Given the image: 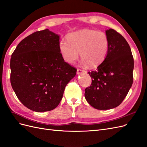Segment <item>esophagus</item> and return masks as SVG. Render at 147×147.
Segmentation results:
<instances>
[{"mask_svg":"<svg viewBox=\"0 0 147 147\" xmlns=\"http://www.w3.org/2000/svg\"><path fill=\"white\" fill-rule=\"evenodd\" d=\"M84 72H85V71L83 70H81V69H77V74L78 75L84 73Z\"/></svg>","mask_w":147,"mask_h":147,"instance_id":"1","label":"esophagus"}]
</instances>
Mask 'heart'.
I'll return each instance as SVG.
<instances>
[{
    "mask_svg": "<svg viewBox=\"0 0 147 147\" xmlns=\"http://www.w3.org/2000/svg\"><path fill=\"white\" fill-rule=\"evenodd\" d=\"M109 45V38L105 32L84 29L67 35V41L61 40L59 49L63 59L69 64L77 60L80 51L82 65L94 67L105 61Z\"/></svg>",
    "mask_w": 147,
    "mask_h": 147,
    "instance_id": "heart-1",
    "label": "heart"
}]
</instances>
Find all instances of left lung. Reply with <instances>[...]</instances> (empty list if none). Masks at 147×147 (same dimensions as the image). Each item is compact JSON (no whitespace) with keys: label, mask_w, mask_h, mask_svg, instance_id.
Returning <instances> with one entry per match:
<instances>
[{"label":"left lung","mask_w":147,"mask_h":147,"mask_svg":"<svg viewBox=\"0 0 147 147\" xmlns=\"http://www.w3.org/2000/svg\"><path fill=\"white\" fill-rule=\"evenodd\" d=\"M109 38L106 57L96 70L89 72L92 85L85 89L86 100L100 110L118 106L127 94L133 83L134 59L125 39L113 29L106 30Z\"/></svg>","instance_id":"1"}]
</instances>
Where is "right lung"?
Instances as JSON below:
<instances>
[{"label":"right lung","instance_id":"1","mask_svg":"<svg viewBox=\"0 0 147 147\" xmlns=\"http://www.w3.org/2000/svg\"><path fill=\"white\" fill-rule=\"evenodd\" d=\"M60 36L48 29L19 43L10 59V82L18 100L36 112L49 111L60 103L77 69L59 52Z\"/></svg>","mask_w":147,"mask_h":147}]
</instances>
